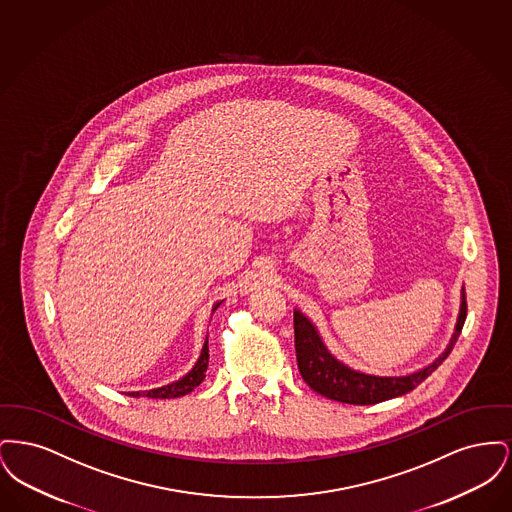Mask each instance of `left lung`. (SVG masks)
<instances>
[{
  "mask_svg": "<svg viewBox=\"0 0 512 512\" xmlns=\"http://www.w3.org/2000/svg\"><path fill=\"white\" fill-rule=\"evenodd\" d=\"M464 318H466V293L463 286L455 330L438 359H434L430 365L422 366L403 376H378L365 370H357L340 361L336 355H332V351L326 347V343L318 332L317 324L299 309H293L297 366L307 386L328 399L349 403V405L382 403L413 391L449 357V353L453 351L455 343L461 336Z\"/></svg>",
  "mask_w": 512,
  "mask_h": 512,
  "instance_id": "obj_1",
  "label": "left lung"
}]
</instances>
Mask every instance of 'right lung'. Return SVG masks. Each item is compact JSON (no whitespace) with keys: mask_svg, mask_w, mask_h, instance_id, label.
Segmentation results:
<instances>
[{"mask_svg":"<svg viewBox=\"0 0 512 512\" xmlns=\"http://www.w3.org/2000/svg\"><path fill=\"white\" fill-rule=\"evenodd\" d=\"M220 303L222 301H217L213 305L211 315L219 309ZM207 365H209V341L205 340L203 347H201V355H199V359L195 361L194 368L188 374H184L182 378H178L176 382H171L167 386H161V388H155V390L128 391L126 395H130V397H149V399H174V397L188 395L190 391H194L205 380Z\"/></svg>","mask_w":512,"mask_h":512,"instance_id":"right-lung-1","label":"right lung"}]
</instances>
